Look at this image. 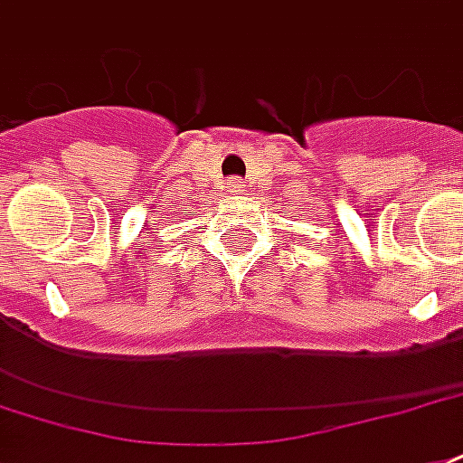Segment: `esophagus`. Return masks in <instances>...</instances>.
I'll use <instances>...</instances> for the list:
<instances>
[{
	"label": "esophagus",
	"mask_w": 463,
	"mask_h": 463,
	"mask_svg": "<svg viewBox=\"0 0 463 463\" xmlns=\"http://www.w3.org/2000/svg\"><path fill=\"white\" fill-rule=\"evenodd\" d=\"M228 194H232V196H241L242 191H245V181L242 179H231L228 181Z\"/></svg>",
	"instance_id": "1"
}]
</instances>
